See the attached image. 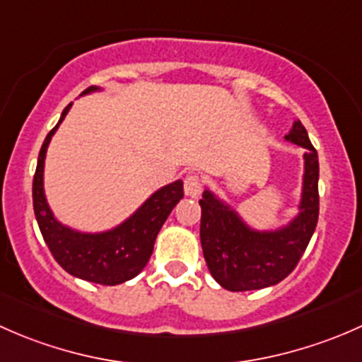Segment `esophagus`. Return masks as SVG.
Segmentation results:
<instances>
[{
	"label": "esophagus",
	"instance_id": "34e87169",
	"mask_svg": "<svg viewBox=\"0 0 362 362\" xmlns=\"http://www.w3.org/2000/svg\"><path fill=\"white\" fill-rule=\"evenodd\" d=\"M184 191H185V196L196 198V196L202 194L203 180L196 173H189L187 177L184 178Z\"/></svg>",
	"mask_w": 362,
	"mask_h": 362
}]
</instances>
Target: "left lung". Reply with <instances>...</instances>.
<instances>
[{"label": "left lung", "instance_id": "obj_1", "mask_svg": "<svg viewBox=\"0 0 362 362\" xmlns=\"http://www.w3.org/2000/svg\"><path fill=\"white\" fill-rule=\"evenodd\" d=\"M287 141L306 148L299 214L275 231H255L229 204L204 189L202 247L211 276L224 289L255 291L282 282L298 266L319 221V158L305 126L294 120Z\"/></svg>", "mask_w": 362, "mask_h": 362}]
</instances>
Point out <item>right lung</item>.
<instances>
[{"label":"right lung","instance_id":"obj_1","mask_svg":"<svg viewBox=\"0 0 362 362\" xmlns=\"http://www.w3.org/2000/svg\"><path fill=\"white\" fill-rule=\"evenodd\" d=\"M94 90H100V87H89L82 94ZM69 108L71 103L61 113L59 122L47 134L40 148L38 164L33 178V208L43 240L61 268L87 282L117 286L134 279L145 268L154 250L158 233L175 204L184 198V182L177 180L160 187L129 218L110 231L80 233L63 226L54 217L47 203L43 191V164L47 147Z\"/></svg>","mask_w":362,"mask_h":362}]
</instances>
